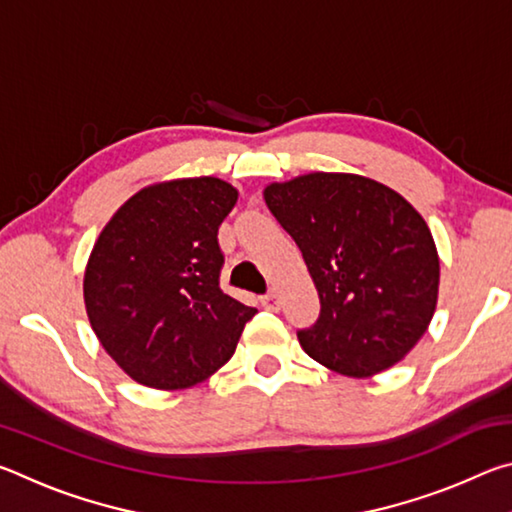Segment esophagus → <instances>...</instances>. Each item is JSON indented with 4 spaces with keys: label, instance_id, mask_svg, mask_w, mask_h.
Segmentation results:
<instances>
[{
    "label": "esophagus",
    "instance_id": "obj_1",
    "mask_svg": "<svg viewBox=\"0 0 512 512\" xmlns=\"http://www.w3.org/2000/svg\"><path fill=\"white\" fill-rule=\"evenodd\" d=\"M259 300H262V307H266V309H277V307H280V298H277L275 291L266 293V296H262Z\"/></svg>",
    "mask_w": 512,
    "mask_h": 512
}]
</instances>
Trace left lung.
Segmentation results:
<instances>
[{"mask_svg": "<svg viewBox=\"0 0 512 512\" xmlns=\"http://www.w3.org/2000/svg\"><path fill=\"white\" fill-rule=\"evenodd\" d=\"M264 201L298 244L320 298L318 320L298 332L302 350L357 379L402 361L438 302V250L420 212L357 173L273 183Z\"/></svg>", "mask_w": 512, "mask_h": 512, "instance_id": "1", "label": "left lung"}]
</instances>
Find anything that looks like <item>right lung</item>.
<instances>
[{
    "instance_id": "obj_1",
    "label": "right lung",
    "mask_w": 512,
    "mask_h": 512,
    "mask_svg": "<svg viewBox=\"0 0 512 512\" xmlns=\"http://www.w3.org/2000/svg\"><path fill=\"white\" fill-rule=\"evenodd\" d=\"M239 192L201 176L149 185L101 230L83 277L90 325L137 384H201L232 354L257 314L219 287V225Z\"/></svg>"
}]
</instances>
